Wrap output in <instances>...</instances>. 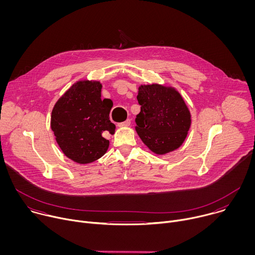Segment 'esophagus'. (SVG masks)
<instances>
[{
    "label": "esophagus",
    "instance_id": "1",
    "mask_svg": "<svg viewBox=\"0 0 255 255\" xmlns=\"http://www.w3.org/2000/svg\"><path fill=\"white\" fill-rule=\"evenodd\" d=\"M130 124H131V120H130V119H127L126 121H124V122H122V123H119V124H118V127H120V128L128 127V126H130Z\"/></svg>",
    "mask_w": 255,
    "mask_h": 255
}]
</instances>
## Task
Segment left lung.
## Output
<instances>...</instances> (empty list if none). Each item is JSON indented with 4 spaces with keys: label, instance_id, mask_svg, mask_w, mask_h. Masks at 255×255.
Listing matches in <instances>:
<instances>
[{
    "label": "left lung",
    "instance_id": "left-lung-1",
    "mask_svg": "<svg viewBox=\"0 0 255 255\" xmlns=\"http://www.w3.org/2000/svg\"><path fill=\"white\" fill-rule=\"evenodd\" d=\"M137 100L141 108L135 129L142 142L159 155L177 149L192 124L190 110L181 95L172 87L141 85Z\"/></svg>",
    "mask_w": 255,
    "mask_h": 255
}]
</instances>
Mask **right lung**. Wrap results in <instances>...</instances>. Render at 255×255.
Segmentation results:
<instances>
[{"instance_id":"obj_1","label":"right lung","mask_w":255,"mask_h":255,"mask_svg":"<svg viewBox=\"0 0 255 255\" xmlns=\"http://www.w3.org/2000/svg\"><path fill=\"white\" fill-rule=\"evenodd\" d=\"M102 84L98 81H79L55 103L50 127L64 155L80 164L101 158L109 148L104 134H114L111 123L113 102L101 99Z\"/></svg>"}]
</instances>
